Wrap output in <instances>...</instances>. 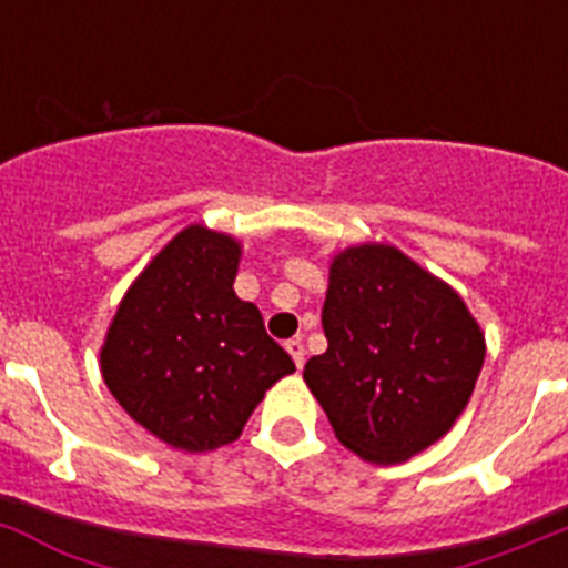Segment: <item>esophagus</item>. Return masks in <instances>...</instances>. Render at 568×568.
<instances>
[{
    "instance_id": "esophagus-1",
    "label": "esophagus",
    "mask_w": 568,
    "mask_h": 568,
    "mask_svg": "<svg viewBox=\"0 0 568 568\" xmlns=\"http://www.w3.org/2000/svg\"><path fill=\"white\" fill-rule=\"evenodd\" d=\"M285 352H288L291 357H294V363H297V368L305 366V348H303V343H300V337L288 339V343H285Z\"/></svg>"
}]
</instances>
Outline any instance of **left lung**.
Segmentation results:
<instances>
[{
    "instance_id": "left-lung-1",
    "label": "left lung",
    "mask_w": 568,
    "mask_h": 568,
    "mask_svg": "<svg viewBox=\"0 0 568 568\" xmlns=\"http://www.w3.org/2000/svg\"><path fill=\"white\" fill-rule=\"evenodd\" d=\"M323 332L328 348L303 377L337 440L372 463L408 460L440 440L486 357L466 303L392 245L334 260Z\"/></svg>"
}]
</instances>
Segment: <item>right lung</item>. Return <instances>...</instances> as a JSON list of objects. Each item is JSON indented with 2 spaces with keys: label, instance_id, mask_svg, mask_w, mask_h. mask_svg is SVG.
Segmentation results:
<instances>
[{
  "label": "right lung",
  "instance_id": "1",
  "mask_svg": "<svg viewBox=\"0 0 568 568\" xmlns=\"http://www.w3.org/2000/svg\"><path fill=\"white\" fill-rule=\"evenodd\" d=\"M240 245L191 225L140 274L102 345V377L142 428L182 452L236 440L294 359L234 294Z\"/></svg>",
  "mask_w": 568,
  "mask_h": 568
}]
</instances>
